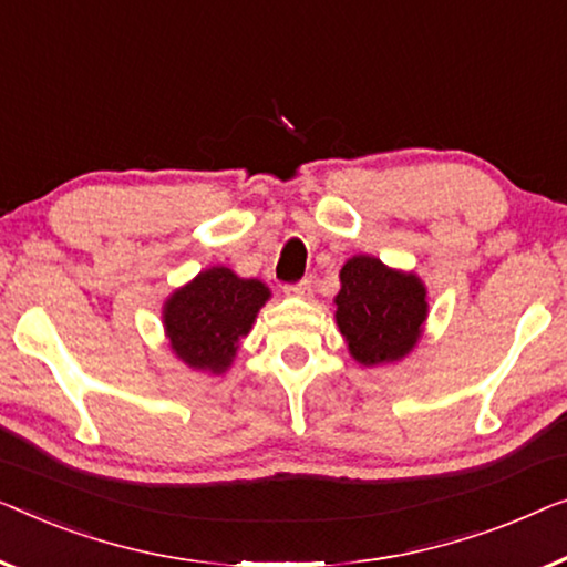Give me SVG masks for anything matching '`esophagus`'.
<instances>
[{
  "instance_id": "1",
  "label": "esophagus",
  "mask_w": 567,
  "mask_h": 567,
  "mask_svg": "<svg viewBox=\"0 0 567 567\" xmlns=\"http://www.w3.org/2000/svg\"><path fill=\"white\" fill-rule=\"evenodd\" d=\"M285 292L292 295V298H310V295H313V282L300 280V282H295V285H287Z\"/></svg>"
}]
</instances>
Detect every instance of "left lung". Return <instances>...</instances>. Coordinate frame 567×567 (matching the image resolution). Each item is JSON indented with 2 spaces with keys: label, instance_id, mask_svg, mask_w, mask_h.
Here are the masks:
<instances>
[{
  "label": "left lung",
  "instance_id": "8db88e82",
  "mask_svg": "<svg viewBox=\"0 0 567 567\" xmlns=\"http://www.w3.org/2000/svg\"><path fill=\"white\" fill-rule=\"evenodd\" d=\"M339 280L341 290L333 302L349 354L364 367L403 360L424 331L429 313L424 282L367 254L349 259Z\"/></svg>",
  "mask_w": 567,
  "mask_h": 567
}]
</instances>
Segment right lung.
Here are the masks:
<instances>
[{"label": "right lung", "instance_id": "1", "mask_svg": "<svg viewBox=\"0 0 567 567\" xmlns=\"http://www.w3.org/2000/svg\"><path fill=\"white\" fill-rule=\"evenodd\" d=\"M267 300L269 287L261 280H244L228 267L205 269L164 302L172 352L193 370L226 372Z\"/></svg>", "mask_w": 567, "mask_h": 567}]
</instances>
